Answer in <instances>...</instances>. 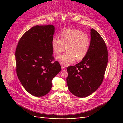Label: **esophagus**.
Instances as JSON below:
<instances>
[{
    "mask_svg": "<svg viewBox=\"0 0 123 123\" xmlns=\"http://www.w3.org/2000/svg\"><path fill=\"white\" fill-rule=\"evenodd\" d=\"M61 67H62V70H66V68H65V66H64V65H62V66H61Z\"/></svg>",
    "mask_w": 123,
    "mask_h": 123,
    "instance_id": "34e87169",
    "label": "esophagus"
}]
</instances>
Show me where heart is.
I'll use <instances>...</instances> for the list:
<instances>
[{"instance_id": "1", "label": "heart", "mask_w": 123, "mask_h": 123, "mask_svg": "<svg viewBox=\"0 0 123 123\" xmlns=\"http://www.w3.org/2000/svg\"><path fill=\"white\" fill-rule=\"evenodd\" d=\"M60 38L54 36L52 46L56 54L60 55L66 49L67 52L57 57L62 65H68L76 60L83 59L87 55L90 46V38L88 34L78 29H67L60 34Z\"/></svg>"}]
</instances>
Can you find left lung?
<instances>
[{
	"label": "left lung",
	"instance_id": "8db88e82",
	"mask_svg": "<svg viewBox=\"0 0 123 123\" xmlns=\"http://www.w3.org/2000/svg\"><path fill=\"white\" fill-rule=\"evenodd\" d=\"M90 31V46L87 55L81 62L67 68L68 88L72 94L80 98L88 97L100 87L108 62L105 41L95 29Z\"/></svg>",
	"mask_w": 123,
	"mask_h": 123
}]
</instances>
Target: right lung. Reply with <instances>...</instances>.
Wrapping results in <instances>:
<instances>
[{
    "label": "right lung",
    "mask_w": 123,
    "mask_h": 123,
    "mask_svg": "<svg viewBox=\"0 0 123 123\" xmlns=\"http://www.w3.org/2000/svg\"><path fill=\"white\" fill-rule=\"evenodd\" d=\"M54 27L36 25L26 32L16 50V71L25 89L31 95L42 97L51 90L53 78L61 70L58 61L52 62V40Z\"/></svg>",
    "instance_id": "obj_1"
}]
</instances>
